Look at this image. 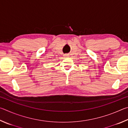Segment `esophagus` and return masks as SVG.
<instances>
[{
  "mask_svg": "<svg viewBox=\"0 0 128 128\" xmlns=\"http://www.w3.org/2000/svg\"><path fill=\"white\" fill-rule=\"evenodd\" d=\"M64 56H66V57H69V55L68 54H66V55H65Z\"/></svg>",
  "mask_w": 128,
  "mask_h": 128,
  "instance_id": "obj_1",
  "label": "esophagus"
}]
</instances>
